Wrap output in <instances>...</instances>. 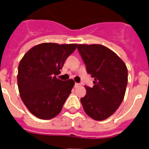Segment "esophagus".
Wrapping results in <instances>:
<instances>
[{
  "mask_svg": "<svg viewBox=\"0 0 149 149\" xmlns=\"http://www.w3.org/2000/svg\"><path fill=\"white\" fill-rule=\"evenodd\" d=\"M80 86V84H79V83H77V82L75 83V87H78V86Z\"/></svg>",
  "mask_w": 149,
  "mask_h": 149,
  "instance_id": "esophagus-1",
  "label": "esophagus"
}]
</instances>
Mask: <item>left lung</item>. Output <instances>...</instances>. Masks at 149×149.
<instances>
[{
    "label": "left lung",
    "instance_id": "left-lung-1",
    "mask_svg": "<svg viewBox=\"0 0 149 149\" xmlns=\"http://www.w3.org/2000/svg\"><path fill=\"white\" fill-rule=\"evenodd\" d=\"M77 49L94 78L92 88L85 86L86 95L80 99L85 112L95 120L113 114L124 98L128 81L126 64L116 54L101 45H78Z\"/></svg>",
    "mask_w": 149,
    "mask_h": 149
}]
</instances>
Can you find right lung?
Returning <instances> with one entry per match:
<instances>
[{"instance_id": "1", "label": "right lung", "mask_w": 149, "mask_h": 149, "mask_svg": "<svg viewBox=\"0 0 149 149\" xmlns=\"http://www.w3.org/2000/svg\"><path fill=\"white\" fill-rule=\"evenodd\" d=\"M77 44L42 43L32 47L19 62L17 75L19 92L26 107L42 120L54 118L74 86L72 79L56 77Z\"/></svg>"}]
</instances>
